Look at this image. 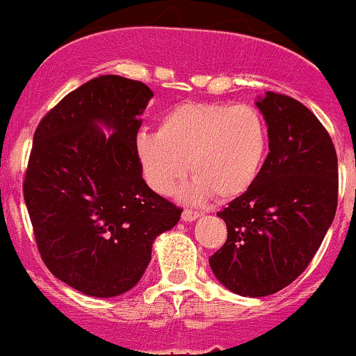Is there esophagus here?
<instances>
[{
    "label": "esophagus",
    "mask_w": 356,
    "mask_h": 356,
    "mask_svg": "<svg viewBox=\"0 0 356 356\" xmlns=\"http://www.w3.org/2000/svg\"><path fill=\"white\" fill-rule=\"evenodd\" d=\"M200 216H202V213H200L198 210L186 209L184 212H182V220H184V222H193V220H196V219H198Z\"/></svg>",
    "instance_id": "obj_1"
}]
</instances>
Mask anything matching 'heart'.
Masks as SVG:
<instances>
[{
    "label": "heart",
    "instance_id": "obj_1",
    "mask_svg": "<svg viewBox=\"0 0 356 356\" xmlns=\"http://www.w3.org/2000/svg\"><path fill=\"white\" fill-rule=\"evenodd\" d=\"M136 153L144 177L160 195H170L189 167L195 179L186 200H229L243 195L261 174L268 127L250 104L188 102L160 120L158 134H139Z\"/></svg>",
    "mask_w": 356,
    "mask_h": 356
}]
</instances>
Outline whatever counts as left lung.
Masks as SVG:
<instances>
[{
	"instance_id": "left-lung-1",
	"label": "left lung",
	"mask_w": 356,
	"mask_h": 356,
	"mask_svg": "<svg viewBox=\"0 0 356 356\" xmlns=\"http://www.w3.org/2000/svg\"><path fill=\"white\" fill-rule=\"evenodd\" d=\"M268 125L270 153L254 184L217 216L227 240L210 255L231 292L264 298L308 268L337 209V154L325 127L289 95L255 102Z\"/></svg>"
}]
</instances>
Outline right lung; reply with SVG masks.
Returning a JSON list of instances; mask_svg holds the SVG:
<instances>
[{"label": "right lung", "mask_w": 356, "mask_h": 356, "mask_svg": "<svg viewBox=\"0 0 356 356\" xmlns=\"http://www.w3.org/2000/svg\"><path fill=\"white\" fill-rule=\"evenodd\" d=\"M151 97L136 79L99 76L65 95L34 132L24 200L38 250L58 280L92 298L137 285L153 241L181 219L182 209L146 184L136 153Z\"/></svg>", "instance_id": "1"}]
</instances>
